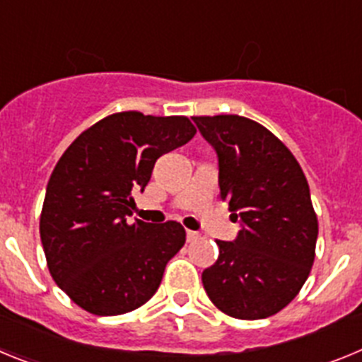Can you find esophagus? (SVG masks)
Returning a JSON list of instances; mask_svg holds the SVG:
<instances>
[{
    "mask_svg": "<svg viewBox=\"0 0 362 362\" xmlns=\"http://www.w3.org/2000/svg\"><path fill=\"white\" fill-rule=\"evenodd\" d=\"M199 238H201L199 232H194V230H187V239H188V243L197 241V239H199Z\"/></svg>",
    "mask_w": 362,
    "mask_h": 362,
    "instance_id": "esophagus-1",
    "label": "esophagus"
}]
</instances>
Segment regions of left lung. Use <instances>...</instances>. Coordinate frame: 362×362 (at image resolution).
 Wrapping results in <instances>:
<instances>
[{
    "label": "left lung",
    "mask_w": 362,
    "mask_h": 362,
    "mask_svg": "<svg viewBox=\"0 0 362 362\" xmlns=\"http://www.w3.org/2000/svg\"><path fill=\"white\" fill-rule=\"evenodd\" d=\"M192 119L216 148L221 197L243 223L235 241H217L219 257L203 272V286L230 317H270L292 303L315 259L308 181L286 145L257 121L233 114Z\"/></svg>",
    "instance_id": "left-lung-1"
}]
</instances>
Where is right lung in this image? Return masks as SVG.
<instances>
[{
  "mask_svg": "<svg viewBox=\"0 0 362 362\" xmlns=\"http://www.w3.org/2000/svg\"><path fill=\"white\" fill-rule=\"evenodd\" d=\"M196 136L185 116L117 112L79 134L47 185L40 235L56 284L94 315L139 308L161 284L166 263L183 248L177 221L153 226L132 216L163 153Z\"/></svg>",
  "mask_w": 362,
  "mask_h": 362,
  "instance_id": "obj_1",
  "label": "right lung"
}]
</instances>
